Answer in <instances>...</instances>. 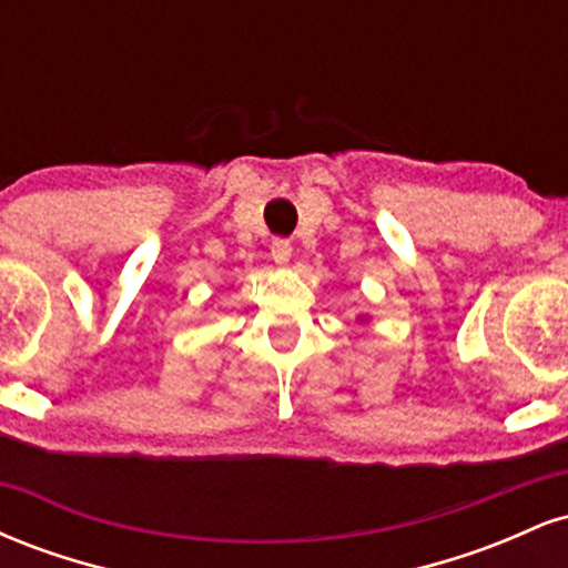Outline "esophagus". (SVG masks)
Masks as SVG:
<instances>
[{"label": "esophagus", "instance_id": "1", "mask_svg": "<svg viewBox=\"0 0 568 568\" xmlns=\"http://www.w3.org/2000/svg\"><path fill=\"white\" fill-rule=\"evenodd\" d=\"M291 243L288 240H272V247H270V256L275 258V264H280V266H288V262H291Z\"/></svg>", "mask_w": 568, "mask_h": 568}]
</instances>
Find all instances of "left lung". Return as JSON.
I'll list each match as a JSON object with an SVG mask.
<instances>
[{
	"label": "left lung",
	"instance_id": "1",
	"mask_svg": "<svg viewBox=\"0 0 568 568\" xmlns=\"http://www.w3.org/2000/svg\"><path fill=\"white\" fill-rule=\"evenodd\" d=\"M357 323H368V315H357Z\"/></svg>",
	"mask_w": 568,
	"mask_h": 568
}]
</instances>
